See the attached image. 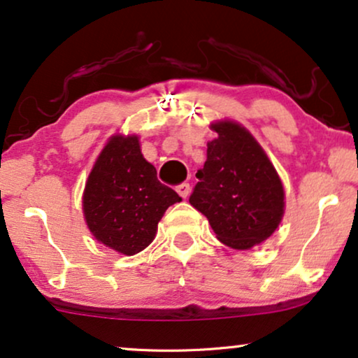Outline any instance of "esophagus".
<instances>
[{
    "instance_id": "obj_1",
    "label": "esophagus",
    "mask_w": 358,
    "mask_h": 358,
    "mask_svg": "<svg viewBox=\"0 0 358 358\" xmlns=\"http://www.w3.org/2000/svg\"><path fill=\"white\" fill-rule=\"evenodd\" d=\"M176 190H178V194L180 195L182 199H187L190 195V185L189 184H179L178 187H176Z\"/></svg>"
}]
</instances>
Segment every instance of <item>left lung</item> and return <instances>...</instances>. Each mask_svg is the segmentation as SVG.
I'll use <instances>...</instances> for the list:
<instances>
[{
    "label": "left lung",
    "instance_id": "8db88e82",
    "mask_svg": "<svg viewBox=\"0 0 358 358\" xmlns=\"http://www.w3.org/2000/svg\"><path fill=\"white\" fill-rule=\"evenodd\" d=\"M207 161L189 202L208 218L217 238L244 251L266 241L282 222L285 192L266 151L243 125L212 124Z\"/></svg>",
    "mask_w": 358,
    "mask_h": 358
}]
</instances>
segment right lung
I'll return each instance as SVG.
<instances>
[{
	"label": "right lung",
	"instance_id": "right-lung-1",
	"mask_svg": "<svg viewBox=\"0 0 358 358\" xmlns=\"http://www.w3.org/2000/svg\"><path fill=\"white\" fill-rule=\"evenodd\" d=\"M156 178L136 135H114L92 166L83 192V213L97 241L134 256L153 241L166 210L180 202Z\"/></svg>",
	"mask_w": 358,
	"mask_h": 358
}]
</instances>
